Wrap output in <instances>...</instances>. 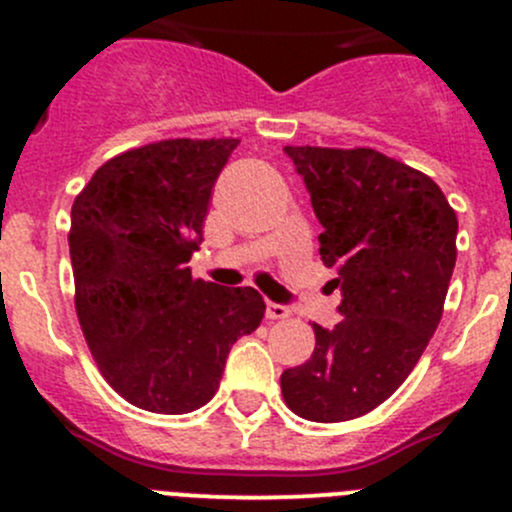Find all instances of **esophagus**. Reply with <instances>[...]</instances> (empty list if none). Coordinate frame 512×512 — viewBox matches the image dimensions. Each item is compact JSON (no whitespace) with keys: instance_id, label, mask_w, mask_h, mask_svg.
I'll return each instance as SVG.
<instances>
[{"instance_id":"34e87169","label":"esophagus","mask_w":512,"mask_h":512,"mask_svg":"<svg viewBox=\"0 0 512 512\" xmlns=\"http://www.w3.org/2000/svg\"><path fill=\"white\" fill-rule=\"evenodd\" d=\"M267 319H287L289 314H292V309L287 307V304H277V302H267V309H265Z\"/></svg>"}]
</instances>
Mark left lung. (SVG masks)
Masks as SVG:
<instances>
[{"label":"left lung","instance_id":"8db88e82","mask_svg":"<svg viewBox=\"0 0 512 512\" xmlns=\"http://www.w3.org/2000/svg\"><path fill=\"white\" fill-rule=\"evenodd\" d=\"M322 225L319 255L342 289L332 329L282 374V396L307 421L337 423L384 404L431 342L456 267L458 218L421 170L371 148L287 146Z\"/></svg>","mask_w":512,"mask_h":512}]
</instances>
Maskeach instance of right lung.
Instances as JSON below:
<instances>
[{"instance_id":"add662e5","label":"right lung","mask_w":512,"mask_h":512,"mask_svg":"<svg viewBox=\"0 0 512 512\" xmlns=\"http://www.w3.org/2000/svg\"><path fill=\"white\" fill-rule=\"evenodd\" d=\"M235 138H175L121 153L71 208L76 314L98 371L128 404L190 414L223 379L232 344L255 332L252 287L193 280L210 195Z\"/></svg>"}]
</instances>
